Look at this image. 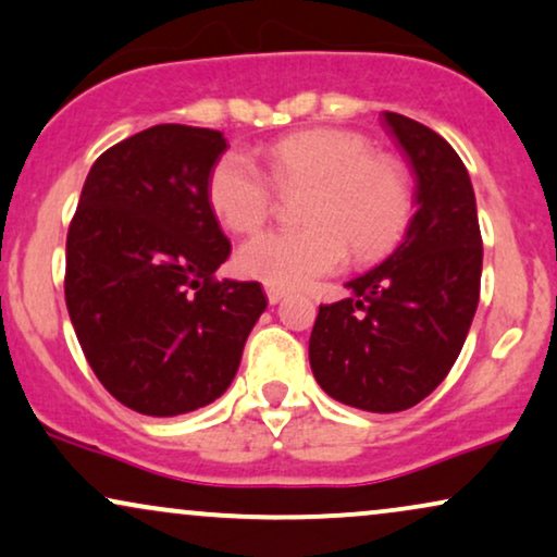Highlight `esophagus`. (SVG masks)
<instances>
[{
	"instance_id": "esophagus-1",
	"label": "esophagus",
	"mask_w": 557,
	"mask_h": 557,
	"mask_svg": "<svg viewBox=\"0 0 557 557\" xmlns=\"http://www.w3.org/2000/svg\"><path fill=\"white\" fill-rule=\"evenodd\" d=\"M264 293H267V300H270V302H280V300L285 298V290H283V287H272V285H267V287H264Z\"/></svg>"
}]
</instances>
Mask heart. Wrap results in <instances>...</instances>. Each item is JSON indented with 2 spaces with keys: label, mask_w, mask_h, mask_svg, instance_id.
<instances>
[{
  "label": "heart",
  "mask_w": 557,
  "mask_h": 557,
  "mask_svg": "<svg viewBox=\"0 0 557 557\" xmlns=\"http://www.w3.org/2000/svg\"><path fill=\"white\" fill-rule=\"evenodd\" d=\"M306 189V226L267 231L238 249V270L272 287H298L347 262H372L400 242L413 213L404 161L372 151L362 133L302 128L264 149V172L242 153H223L208 174L206 197L231 234H255L277 208V193Z\"/></svg>",
  "instance_id": "b5f03b06"
}]
</instances>
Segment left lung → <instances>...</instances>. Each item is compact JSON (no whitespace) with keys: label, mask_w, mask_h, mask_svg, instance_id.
Wrapping results in <instances>:
<instances>
[{"label":"left lung","mask_w":557,"mask_h":557,"mask_svg":"<svg viewBox=\"0 0 557 557\" xmlns=\"http://www.w3.org/2000/svg\"><path fill=\"white\" fill-rule=\"evenodd\" d=\"M385 123L419 177V210L351 298L315 315L308 357L331 398L372 413L424 400L460 355L481 298L483 238L468 169L440 133L398 112Z\"/></svg>","instance_id":"left-lung-1"}]
</instances>
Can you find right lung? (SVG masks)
<instances>
[{
	"mask_svg": "<svg viewBox=\"0 0 557 557\" xmlns=\"http://www.w3.org/2000/svg\"><path fill=\"white\" fill-rule=\"evenodd\" d=\"M221 131L164 123L95 161L69 223L63 293L89 368L146 417L213 404L267 298L218 280L231 255L206 185Z\"/></svg>",
	"mask_w": 557,
	"mask_h": 557,
	"instance_id": "add662e5",
	"label": "right lung"
}]
</instances>
